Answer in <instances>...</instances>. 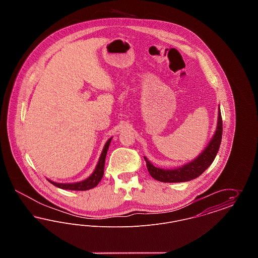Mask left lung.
<instances>
[{
    "label": "left lung",
    "mask_w": 258,
    "mask_h": 258,
    "mask_svg": "<svg viewBox=\"0 0 258 258\" xmlns=\"http://www.w3.org/2000/svg\"><path fill=\"white\" fill-rule=\"evenodd\" d=\"M221 135H222V120H221V109L219 107V116H218V123H217L216 132L213 135L212 139L210 140L208 145L197 158L182 166H179L173 169H164V168L154 166L147 158L144 157L148 171L155 180L163 182V183H182V182H187L192 179H196L205 171L215 160L221 146Z\"/></svg>",
    "instance_id": "obj_1"
}]
</instances>
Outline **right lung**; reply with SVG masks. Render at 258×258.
<instances>
[{
    "label": "right lung",
    "mask_w": 258,
    "mask_h": 258,
    "mask_svg": "<svg viewBox=\"0 0 258 258\" xmlns=\"http://www.w3.org/2000/svg\"><path fill=\"white\" fill-rule=\"evenodd\" d=\"M111 140H112V137L109 138L107 140V142L105 143L103 150L101 152V155L98 159V164H97L95 170L87 179L83 181H80V182H76V183H56V182H53L49 179H47L48 182L59 188L69 189V190H88V189H91V188L97 186L103 177L104 162H105V158H106V154H107L108 148L110 145Z\"/></svg>",
    "instance_id": "1"
}]
</instances>
